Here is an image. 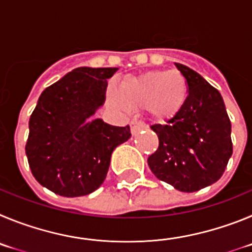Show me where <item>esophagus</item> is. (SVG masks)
Returning <instances> with one entry per match:
<instances>
[{
	"mask_svg": "<svg viewBox=\"0 0 252 252\" xmlns=\"http://www.w3.org/2000/svg\"><path fill=\"white\" fill-rule=\"evenodd\" d=\"M143 129H147V126L143 123V122L137 121V119L130 122V130L133 135H137L140 130H143Z\"/></svg>",
	"mask_w": 252,
	"mask_h": 252,
	"instance_id": "1",
	"label": "esophagus"
}]
</instances>
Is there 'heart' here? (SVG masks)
I'll return each instance as SVG.
<instances>
[{
    "instance_id": "heart-1",
    "label": "heart",
    "mask_w": 252,
    "mask_h": 252,
    "mask_svg": "<svg viewBox=\"0 0 252 252\" xmlns=\"http://www.w3.org/2000/svg\"><path fill=\"white\" fill-rule=\"evenodd\" d=\"M188 95V85L178 70H152L124 79L112 90V101L123 110L144 106L157 121L171 119L181 112Z\"/></svg>"
}]
</instances>
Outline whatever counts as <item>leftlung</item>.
I'll return each mask as SVG.
<instances>
[{
	"mask_svg": "<svg viewBox=\"0 0 252 252\" xmlns=\"http://www.w3.org/2000/svg\"><path fill=\"white\" fill-rule=\"evenodd\" d=\"M188 85L181 112L167 124H154L159 146L148 165L159 181L182 192H196L221 178L232 154L231 122L216 88L198 72L176 64Z\"/></svg>",
	"mask_w": 252,
	"mask_h": 252,
	"instance_id": "obj_1",
	"label": "left lung"
}]
</instances>
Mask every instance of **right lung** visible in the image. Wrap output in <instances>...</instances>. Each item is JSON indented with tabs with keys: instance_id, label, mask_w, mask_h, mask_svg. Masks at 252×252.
<instances>
[{
	"instance_id": "obj_1",
	"label": "right lung",
	"mask_w": 252,
	"mask_h": 252,
	"mask_svg": "<svg viewBox=\"0 0 252 252\" xmlns=\"http://www.w3.org/2000/svg\"><path fill=\"white\" fill-rule=\"evenodd\" d=\"M117 70L78 67L40 95L25 151L36 181L54 193L79 197L94 192L105 180L113 151L130 138L129 126L87 122L103 105L106 79Z\"/></svg>"
}]
</instances>
